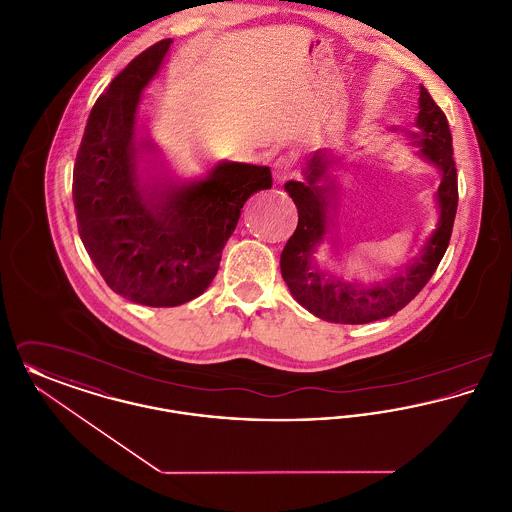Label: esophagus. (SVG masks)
Here are the masks:
<instances>
[{
    "mask_svg": "<svg viewBox=\"0 0 512 512\" xmlns=\"http://www.w3.org/2000/svg\"><path fill=\"white\" fill-rule=\"evenodd\" d=\"M293 174V165L290 159L286 157H280L274 161L272 165V178H274V184L282 186L286 180H290Z\"/></svg>",
    "mask_w": 512,
    "mask_h": 512,
    "instance_id": "obj_1",
    "label": "esophagus"
}]
</instances>
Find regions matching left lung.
Segmentation results:
<instances>
[{"instance_id":"obj_1","label":"left lung","mask_w":512,"mask_h":512,"mask_svg":"<svg viewBox=\"0 0 512 512\" xmlns=\"http://www.w3.org/2000/svg\"><path fill=\"white\" fill-rule=\"evenodd\" d=\"M418 132L409 134L418 146V155L441 172L439 182V220L420 253L395 276L372 288L341 282L322 272L315 251L324 242L330 226L332 199L338 194V182L332 169L340 159L328 149L315 151L303 169L305 182L290 180L284 188L297 207V228L280 255L282 278L293 299L315 317L338 324H366L391 317L420 293L436 272L451 240L457 215L459 188L453 159V138L447 117L424 86L418 98Z\"/></svg>"}]
</instances>
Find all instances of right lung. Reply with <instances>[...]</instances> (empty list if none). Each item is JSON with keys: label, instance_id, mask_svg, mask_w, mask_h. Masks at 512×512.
I'll list each match as a JSON object with an SVG mask.
<instances>
[{"label": "right lung", "instance_id": "right-lung-1", "mask_svg": "<svg viewBox=\"0 0 512 512\" xmlns=\"http://www.w3.org/2000/svg\"><path fill=\"white\" fill-rule=\"evenodd\" d=\"M171 44L142 51L99 96L73 171L78 234L90 259L113 292L147 307H176L205 292L245 201L272 186L268 167L232 161L190 184L142 178L140 163L155 159L157 146L140 136L138 105Z\"/></svg>", "mask_w": 512, "mask_h": 512}]
</instances>
